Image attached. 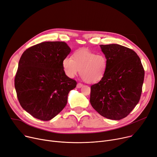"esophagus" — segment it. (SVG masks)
I'll return each instance as SVG.
<instances>
[{
  "instance_id": "1",
  "label": "esophagus",
  "mask_w": 157,
  "mask_h": 157,
  "mask_svg": "<svg viewBox=\"0 0 157 157\" xmlns=\"http://www.w3.org/2000/svg\"><path fill=\"white\" fill-rule=\"evenodd\" d=\"M83 86V84H81V83H78L77 84V88H81Z\"/></svg>"
}]
</instances>
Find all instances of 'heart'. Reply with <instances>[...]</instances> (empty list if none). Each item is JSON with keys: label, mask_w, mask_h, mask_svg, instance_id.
<instances>
[{"label": "heart", "mask_w": 157, "mask_h": 157, "mask_svg": "<svg viewBox=\"0 0 157 157\" xmlns=\"http://www.w3.org/2000/svg\"><path fill=\"white\" fill-rule=\"evenodd\" d=\"M66 76L72 78L78 73L85 82L95 83L105 76L108 68L106 57L103 54L83 49L75 51L72 58L66 57L62 61Z\"/></svg>", "instance_id": "b5f03b06"}]
</instances>
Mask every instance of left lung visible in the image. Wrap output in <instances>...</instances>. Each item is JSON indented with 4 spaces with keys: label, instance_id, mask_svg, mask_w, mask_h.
<instances>
[{
    "label": "left lung",
    "instance_id": "left-lung-1",
    "mask_svg": "<svg viewBox=\"0 0 157 157\" xmlns=\"http://www.w3.org/2000/svg\"><path fill=\"white\" fill-rule=\"evenodd\" d=\"M107 58L104 78L91 86L90 102L94 110L109 119L126 117L139 103L144 68L135 51L118 44L101 45Z\"/></svg>",
    "mask_w": 157,
    "mask_h": 157
}]
</instances>
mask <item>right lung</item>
Here are the masks:
<instances>
[{
    "instance_id": "1",
    "label": "right lung",
    "mask_w": 157,
    "mask_h": 157,
    "mask_svg": "<svg viewBox=\"0 0 157 157\" xmlns=\"http://www.w3.org/2000/svg\"><path fill=\"white\" fill-rule=\"evenodd\" d=\"M71 51L63 42H45L22 54L15 87L20 105L33 117L49 121L66 106L68 94L77 85L62 67V61Z\"/></svg>"
}]
</instances>
